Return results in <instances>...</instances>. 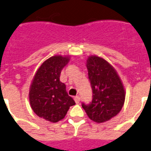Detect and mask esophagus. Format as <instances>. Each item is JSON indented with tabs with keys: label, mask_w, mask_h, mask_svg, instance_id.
<instances>
[{
	"label": "esophagus",
	"mask_w": 151,
	"mask_h": 151,
	"mask_svg": "<svg viewBox=\"0 0 151 151\" xmlns=\"http://www.w3.org/2000/svg\"><path fill=\"white\" fill-rule=\"evenodd\" d=\"M74 100L75 101H76V103L78 104L79 103V101H80V98H79V96H76L74 97Z\"/></svg>",
	"instance_id": "esophagus-1"
}]
</instances>
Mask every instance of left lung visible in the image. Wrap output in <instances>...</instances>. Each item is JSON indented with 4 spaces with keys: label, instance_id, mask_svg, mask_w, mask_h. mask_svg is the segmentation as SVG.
I'll return each mask as SVG.
<instances>
[{
    "label": "left lung",
    "instance_id": "left-lung-1",
    "mask_svg": "<svg viewBox=\"0 0 151 151\" xmlns=\"http://www.w3.org/2000/svg\"><path fill=\"white\" fill-rule=\"evenodd\" d=\"M86 61L93 96L90 103H82V107L91 120L103 123L121 110L125 91L117 72L106 60L91 56Z\"/></svg>",
    "mask_w": 151,
    "mask_h": 151
}]
</instances>
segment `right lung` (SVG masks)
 <instances>
[{"label": "right lung", "mask_w": 151, "mask_h": 151, "mask_svg": "<svg viewBox=\"0 0 151 151\" xmlns=\"http://www.w3.org/2000/svg\"><path fill=\"white\" fill-rule=\"evenodd\" d=\"M69 57L54 56L42 63L36 72L29 93L30 103L39 117L53 123L65 117L70 106L76 102L66 91V85L60 81L63 68Z\"/></svg>", "instance_id": "add662e5"}]
</instances>
